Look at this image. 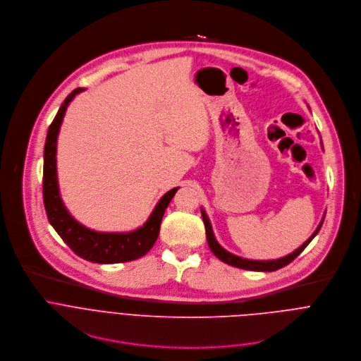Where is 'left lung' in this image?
<instances>
[{
	"label": "left lung",
	"mask_w": 361,
	"mask_h": 361,
	"mask_svg": "<svg viewBox=\"0 0 361 361\" xmlns=\"http://www.w3.org/2000/svg\"><path fill=\"white\" fill-rule=\"evenodd\" d=\"M202 213V221H204V226H205V235H207V241H209V247L210 250L214 252L216 257H219V259L230 266H234V267H238V269H244V270H252V271H276L287 264H290L297 255H300V252L308 245V243H310L316 234L320 231L322 226H323V221L320 223V226L317 227V230L313 233V235L308 238L300 248H297L295 251H293L291 254L283 257V259H279V260H269V262H254V260H245V259H241V257H237L228 251H226L217 241H216V237L213 234V230H212V224L207 219V216H205L204 212Z\"/></svg>",
	"instance_id": "left-lung-1"
}]
</instances>
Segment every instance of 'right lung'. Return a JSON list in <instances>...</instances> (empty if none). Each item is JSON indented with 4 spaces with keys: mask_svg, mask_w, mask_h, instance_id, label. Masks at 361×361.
Masks as SVG:
<instances>
[{
    "mask_svg": "<svg viewBox=\"0 0 361 361\" xmlns=\"http://www.w3.org/2000/svg\"><path fill=\"white\" fill-rule=\"evenodd\" d=\"M82 91V88L74 90L61 104L57 116L51 123L45 147H44V171H42V197L44 207L47 212L48 221L64 243L81 259L99 263H126L140 259L147 254L156 243L163 216L166 213L167 205L177 192L178 188L170 190L159 201L149 216L148 221L135 231L131 233H97L82 227L77 223L66 210L64 204L60 198L59 183H57V169H56V151H57V135L60 126L63 123L67 106L70 101Z\"/></svg>",
    "mask_w": 361,
    "mask_h": 361,
    "instance_id": "1",
    "label": "right lung"
}]
</instances>
